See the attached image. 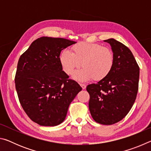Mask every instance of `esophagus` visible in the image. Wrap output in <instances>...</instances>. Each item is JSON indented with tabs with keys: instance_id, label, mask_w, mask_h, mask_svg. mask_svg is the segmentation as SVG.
I'll use <instances>...</instances> for the list:
<instances>
[{
	"instance_id": "34e87169",
	"label": "esophagus",
	"mask_w": 151,
	"mask_h": 151,
	"mask_svg": "<svg viewBox=\"0 0 151 151\" xmlns=\"http://www.w3.org/2000/svg\"><path fill=\"white\" fill-rule=\"evenodd\" d=\"M80 85H81V86L82 87V88L83 89H85L86 88V85H85V84H80Z\"/></svg>"
}]
</instances>
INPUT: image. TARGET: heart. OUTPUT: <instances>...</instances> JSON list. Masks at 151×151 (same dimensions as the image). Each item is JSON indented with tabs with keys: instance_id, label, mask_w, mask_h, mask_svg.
<instances>
[{
	"instance_id": "1",
	"label": "heart",
	"mask_w": 151,
	"mask_h": 151,
	"mask_svg": "<svg viewBox=\"0 0 151 151\" xmlns=\"http://www.w3.org/2000/svg\"><path fill=\"white\" fill-rule=\"evenodd\" d=\"M59 61L63 70L67 75L81 66L83 68L73 74V78L80 82L93 78L99 81L105 78L113 68L114 55L108 47L97 43L80 42L72 47V52L68 50L61 52Z\"/></svg>"
}]
</instances>
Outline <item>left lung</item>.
I'll use <instances>...</instances> for the list:
<instances>
[{"label": "left lung", "instance_id": "8db88e82", "mask_svg": "<svg viewBox=\"0 0 151 151\" xmlns=\"http://www.w3.org/2000/svg\"><path fill=\"white\" fill-rule=\"evenodd\" d=\"M109 43L114 55L111 73L96 84L86 86L90 95L88 107L96 122L113 124L124 118L136 100L139 81V66L129 48L115 39Z\"/></svg>", "mask_w": 151, "mask_h": 151}]
</instances>
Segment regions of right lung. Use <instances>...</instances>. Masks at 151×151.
I'll return each instance as SVG.
<instances>
[{"instance_id": "obj_1", "label": "right lung", "mask_w": 151, "mask_h": 151, "mask_svg": "<svg viewBox=\"0 0 151 151\" xmlns=\"http://www.w3.org/2000/svg\"><path fill=\"white\" fill-rule=\"evenodd\" d=\"M75 43L63 38L40 37L19 58L14 78L19 102L28 116L41 126L63 122L70 103L82 90L68 78L59 61L61 50Z\"/></svg>"}]
</instances>
